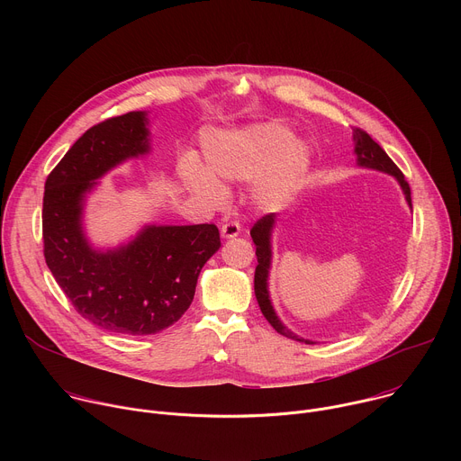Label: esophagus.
<instances>
[{
	"mask_svg": "<svg viewBox=\"0 0 461 461\" xmlns=\"http://www.w3.org/2000/svg\"><path fill=\"white\" fill-rule=\"evenodd\" d=\"M221 233H222L224 239H233V237H237L240 233V224L237 221H228V222L222 224Z\"/></svg>",
	"mask_w": 461,
	"mask_h": 461,
	"instance_id": "esophagus-1",
	"label": "esophagus"
}]
</instances>
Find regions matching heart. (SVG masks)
Returning a JSON list of instances; mask_svg holds the SVG:
<instances>
[{
    "mask_svg": "<svg viewBox=\"0 0 461 461\" xmlns=\"http://www.w3.org/2000/svg\"><path fill=\"white\" fill-rule=\"evenodd\" d=\"M204 157L210 172L189 158L182 164V178L210 204H222L226 199V187L217 178L251 182L262 176L255 187L257 201L277 204L297 189L306 171L304 149L277 123L212 135L204 142Z\"/></svg>",
    "mask_w": 461,
    "mask_h": 461,
    "instance_id": "b5f03b06",
    "label": "heart"
}]
</instances>
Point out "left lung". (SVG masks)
Listing matches in <instances>:
<instances>
[{"mask_svg":"<svg viewBox=\"0 0 461 461\" xmlns=\"http://www.w3.org/2000/svg\"><path fill=\"white\" fill-rule=\"evenodd\" d=\"M354 144H356V155H357V164L361 167H370V169H377V171H384L388 175H392L393 178H396L405 193V199L409 203V206L412 208V199H411V185L409 182L405 180V175L402 173V169L392 162V158L383 151V148L374 142L370 139V135L366 133V131L359 129V127H354ZM274 224H276V213H268L265 217H260L249 235L257 246L255 249V255H257V268H255V297H257V303L260 306V312L262 315H265L268 319V322L276 328V330L288 338V339H295V341H301V343H306V345H313V341H308V339H303L299 336H295L292 330H288V328L281 322V319L277 317L272 303H270V294H268V272H270V262H272V244H270V237H272V230H274Z\"/></svg>","mask_w":461,"mask_h":461,"instance_id":"left-lung-1","label":"left lung"}]
</instances>
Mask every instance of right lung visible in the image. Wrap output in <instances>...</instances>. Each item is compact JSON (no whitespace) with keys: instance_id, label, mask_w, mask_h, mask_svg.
Wrapping results in <instances>:
<instances>
[{"instance_id":"add662e5","label":"right lung","mask_w":461,"mask_h":461,"mask_svg":"<svg viewBox=\"0 0 461 461\" xmlns=\"http://www.w3.org/2000/svg\"><path fill=\"white\" fill-rule=\"evenodd\" d=\"M146 123V113L131 111L87 129L49 173L43 193L50 274L84 319L123 336L157 334L176 322L206 260L221 248L215 224L146 226L116 249L89 246L82 230L86 193L114 166L149 151Z\"/></svg>"}]
</instances>
